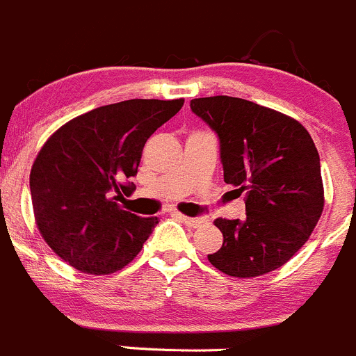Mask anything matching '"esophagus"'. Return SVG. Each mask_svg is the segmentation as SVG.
I'll return each mask as SVG.
<instances>
[{"label":"esophagus","mask_w":356,"mask_h":356,"mask_svg":"<svg viewBox=\"0 0 356 356\" xmlns=\"http://www.w3.org/2000/svg\"><path fill=\"white\" fill-rule=\"evenodd\" d=\"M177 216L186 225V227H190V228H199L206 223V220H204V218H190V216H185V214H177Z\"/></svg>","instance_id":"esophagus-1"}]
</instances>
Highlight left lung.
I'll return each mask as SVG.
<instances>
[{
	"label": "left lung",
	"mask_w": 356,
	"mask_h": 356,
	"mask_svg": "<svg viewBox=\"0 0 356 356\" xmlns=\"http://www.w3.org/2000/svg\"><path fill=\"white\" fill-rule=\"evenodd\" d=\"M190 108L220 138L225 183L245 192V220H214L223 244L207 259L238 279L280 268L305 245L323 211L312 136L296 119L244 98H193Z\"/></svg>",
	"instance_id": "1"
}]
</instances>
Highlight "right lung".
<instances>
[{
	"label": "right lung",
	"mask_w": 356,
	"mask_h": 356,
	"mask_svg": "<svg viewBox=\"0 0 356 356\" xmlns=\"http://www.w3.org/2000/svg\"><path fill=\"white\" fill-rule=\"evenodd\" d=\"M177 100H124L70 119L44 142L31 170L38 230L51 251L76 270L108 275L142 251L157 218L119 202L157 128L183 107Z\"/></svg>",
	"instance_id": "right-lung-1"
}]
</instances>
